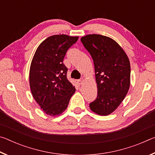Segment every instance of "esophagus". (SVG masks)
I'll return each mask as SVG.
<instances>
[{"instance_id":"1","label":"esophagus","mask_w":155,"mask_h":155,"mask_svg":"<svg viewBox=\"0 0 155 155\" xmlns=\"http://www.w3.org/2000/svg\"><path fill=\"white\" fill-rule=\"evenodd\" d=\"M84 80H85V79H84L83 78H81V79H79V80L78 81V84H79L80 85H82L83 83V81H84Z\"/></svg>"}]
</instances>
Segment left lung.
<instances>
[{
    "mask_svg": "<svg viewBox=\"0 0 155 155\" xmlns=\"http://www.w3.org/2000/svg\"><path fill=\"white\" fill-rule=\"evenodd\" d=\"M81 41L92 57L98 88L97 98L90 107L96 114L108 115L118 107L129 90V59L122 47L109 37L91 34Z\"/></svg>",
    "mask_w": 155,
    "mask_h": 155,
    "instance_id": "8db88e82",
    "label": "left lung"
}]
</instances>
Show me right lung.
I'll return each instance as SVG.
<instances>
[{
  "label": "right lung",
  "instance_id": "right-lung-1",
  "mask_svg": "<svg viewBox=\"0 0 155 155\" xmlns=\"http://www.w3.org/2000/svg\"><path fill=\"white\" fill-rule=\"evenodd\" d=\"M78 39L64 34L48 37L40 44L33 57L29 71L31 91L47 115H61L75 92V87L67 78L68 68L63 61Z\"/></svg>",
  "mask_w": 155,
  "mask_h": 155
}]
</instances>
